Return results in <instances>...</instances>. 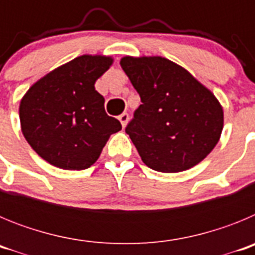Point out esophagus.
<instances>
[{
	"label": "esophagus",
	"mask_w": 255,
	"mask_h": 255,
	"mask_svg": "<svg viewBox=\"0 0 255 255\" xmlns=\"http://www.w3.org/2000/svg\"><path fill=\"white\" fill-rule=\"evenodd\" d=\"M119 120H120V123H121V125H123V128H125L126 124H128V121H129V114H126V112L121 114L120 116H119Z\"/></svg>",
	"instance_id": "esophagus-1"
}]
</instances>
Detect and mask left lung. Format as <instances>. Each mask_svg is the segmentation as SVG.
Returning a JSON list of instances; mask_svg holds the SVG:
<instances>
[{
    "label": "left lung",
    "instance_id": "1",
    "mask_svg": "<svg viewBox=\"0 0 255 255\" xmlns=\"http://www.w3.org/2000/svg\"><path fill=\"white\" fill-rule=\"evenodd\" d=\"M120 65L140 96L125 131L141 161L168 173L203 161L224 129V110L215 94L164 57L126 56Z\"/></svg>",
    "mask_w": 255,
    "mask_h": 255
}]
</instances>
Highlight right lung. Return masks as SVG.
Returning <instances> with one entry per match:
<instances>
[{
  "label": "right lung",
  "mask_w": 255,
  "mask_h": 255,
  "mask_svg": "<svg viewBox=\"0 0 255 255\" xmlns=\"http://www.w3.org/2000/svg\"><path fill=\"white\" fill-rule=\"evenodd\" d=\"M112 62L108 56H79L39 79L22 97L21 131L44 161L62 170H85L120 131V121L106 114L105 98L94 88Z\"/></svg>",
  "instance_id": "1"
}]
</instances>
